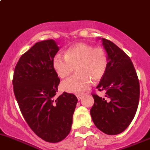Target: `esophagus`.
I'll use <instances>...</instances> for the list:
<instances>
[{
	"label": "esophagus",
	"mask_w": 150,
	"mask_h": 150,
	"mask_svg": "<svg viewBox=\"0 0 150 150\" xmlns=\"http://www.w3.org/2000/svg\"><path fill=\"white\" fill-rule=\"evenodd\" d=\"M82 97H83V95H81V94H79V95H76V98H77V99H78L79 100H81V99L82 98Z\"/></svg>",
	"instance_id": "esophagus-1"
}]
</instances>
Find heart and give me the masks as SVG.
Instances as JSON below:
<instances>
[{
    "label": "heart",
    "mask_w": 150,
    "mask_h": 150,
    "mask_svg": "<svg viewBox=\"0 0 150 150\" xmlns=\"http://www.w3.org/2000/svg\"><path fill=\"white\" fill-rule=\"evenodd\" d=\"M108 58L105 50L101 47H94L86 43H77L66 50L64 56L56 55L52 66L61 79L76 73L61 83L63 91L69 93H81L92 84V80L100 81L105 74Z\"/></svg>",
    "instance_id": "b5f03b06"
}]
</instances>
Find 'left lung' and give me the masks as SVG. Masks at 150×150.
I'll return each instance as SVG.
<instances>
[{
  "mask_svg": "<svg viewBox=\"0 0 150 150\" xmlns=\"http://www.w3.org/2000/svg\"><path fill=\"white\" fill-rule=\"evenodd\" d=\"M108 58L104 76L97 86L104 97L93 93L90 110L92 121L109 135L123 132L134 119L139 101V81L130 58L111 41L102 38Z\"/></svg>",
  "mask_w": 150,
  "mask_h": 150,
  "instance_id": "1",
  "label": "left lung"
}]
</instances>
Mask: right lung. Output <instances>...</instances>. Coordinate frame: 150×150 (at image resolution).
<instances>
[{
	"mask_svg": "<svg viewBox=\"0 0 150 150\" xmlns=\"http://www.w3.org/2000/svg\"><path fill=\"white\" fill-rule=\"evenodd\" d=\"M59 50L53 40L37 42L18 60L13 77L20 110L35 134L47 142L64 139L70 132L78 102L74 94L55 98L60 79L52 66Z\"/></svg>",
	"mask_w": 150,
	"mask_h": 150,
	"instance_id": "obj_1",
	"label": "right lung"
}]
</instances>
